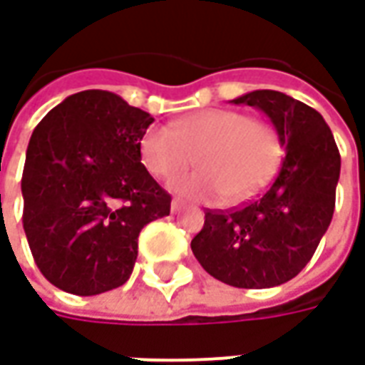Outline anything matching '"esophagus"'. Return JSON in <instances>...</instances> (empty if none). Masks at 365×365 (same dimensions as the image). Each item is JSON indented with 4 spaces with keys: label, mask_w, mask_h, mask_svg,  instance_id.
I'll return each instance as SVG.
<instances>
[{
    "label": "esophagus",
    "mask_w": 365,
    "mask_h": 365,
    "mask_svg": "<svg viewBox=\"0 0 365 365\" xmlns=\"http://www.w3.org/2000/svg\"><path fill=\"white\" fill-rule=\"evenodd\" d=\"M183 205H185V203H183L182 199H172V211H174V213H178Z\"/></svg>",
    "instance_id": "1"
}]
</instances>
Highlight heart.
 <instances>
[{
  "label": "heart",
  "mask_w": 365,
  "mask_h": 365,
  "mask_svg": "<svg viewBox=\"0 0 365 365\" xmlns=\"http://www.w3.org/2000/svg\"><path fill=\"white\" fill-rule=\"evenodd\" d=\"M279 156L275 128L235 109L197 111L140 136L143 164L156 178H174L197 160L201 170L178 178L174 187L199 201L248 199L272 178Z\"/></svg>",
  "instance_id": "b5f03b06"
}]
</instances>
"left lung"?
I'll return each mask as SVG.
<instances>
[{"label": "left lung", "instance_id": "left-lung-1", "mask_svg": "<svg viewBox=\"0 0 365 365\" xmlns=\"http://www.w3.org/2000/svg\"><path fill=\"white\" fill-rule=\"evenodd\" d=\"M232 103L266 113L287 154L258 197L229 211L207 209L191 250L219 282L245 289L274 287L305 268L329 229L340 152L321 113L282 91L258 90Z\"/></svg>", "mask_w": 365, "mask_h": 365}]
</instances>
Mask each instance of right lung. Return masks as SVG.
Instances as JSON below:
<instances>
[{"label":"right lung","mask_w":365,"mask_h":365,"mask_svg":"<svg viewBox=\"0 0 365 365\" xmlns=\"http://www.w3.org/2000/svg\"><path fill=\"white\" fill-rule=\"evenodd\" d=\"M152 117L111 91L88 90L46 113L21 178L23 229L41 274L97 295L127 282L138 235L170 215L172 195L140 162Z\"/></svg>","instance_id":"add662e5"}]
</instances>
